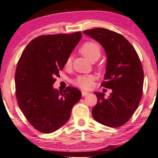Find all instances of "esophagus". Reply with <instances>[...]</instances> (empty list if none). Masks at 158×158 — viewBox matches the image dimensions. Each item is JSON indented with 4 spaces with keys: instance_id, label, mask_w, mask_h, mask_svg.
I'll return each mask as SVG.
<instances>
[{
    "instance_id": "1",
    "label": "esophagus",
    "mask_w": 158,
    "mask_h": 158,
    "mask_svg": "<svg viewBox=\"0 0 158 158\" xmlns=\"http://www.w3.org/2000/svg\"><path fill=\"white\" fill-rule=\"evenodd\" d=\"M89 94V92H87V91H82V96H83V97H85V96L88 95Z\"/></svg>"
}]
</instances>
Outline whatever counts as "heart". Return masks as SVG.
<instances>
[{"label": "heart", "mask_w": 158, "mask_h": 158, "mask_svg": "<svg viewBox=\"0 0 158 158\" xmlns=\"http://www.w3.org/2000/svg\"><path fill=\"white\" fill-rule=\"evenodd\" d=\"M80 52L87 59L91 62H94L101 56V48L97 43L86 42L80 48ZM72 66V57L69 56L65 61L64 67L69 68ZM94 75H82L77 77L74 81V84L83 89H91L94 84Z\"/></svg>", "instance_id": "b5f03b06"}]
</instances>
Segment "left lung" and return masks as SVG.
I'll return each instance as SVG.
<instances>
[{"label":"left lung","mask_w":158,"mask_h":158,"mask_svg":"<svg viewBox=\"0 0 158 158\" xmlns=\"http://www.w3.org/2000/svg\"><path fill=\"white\" fill-rule=\"evenodd\" d=\"M83 33L99 42L105 51L106 73L101 85L112 89L107 99L104 94L94 92L97 104L92 115L106 126H121L131 118L142 99V63L136 50L122 35L104 28L85 30Z\"/></svg>","instance_id":"8db88e82"}]
</instances>
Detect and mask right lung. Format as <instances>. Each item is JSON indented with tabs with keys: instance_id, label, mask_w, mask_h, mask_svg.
I'll list each match as a JSON object with an SVG mask.
<instances>
[{
	"instance_id": "right-lung-1",
	"label": "right lung",
	"mask_w": 158,
	"mask_h": 158,
	"mask_svg": "<svg viewBox=\"0 0 158 158\" xmlns=\"http://www.w3.org/2000/svg\"><path fill=\"white\" fill-rule=\"evenodd\" d=\"M81 36V32L39 36L29 43L18 61L16 99L27 120L39 131L50 134L64 126L81 99L78 89L69 86L60 92L53 85Z\"/></svg>"
}]
</instances>
